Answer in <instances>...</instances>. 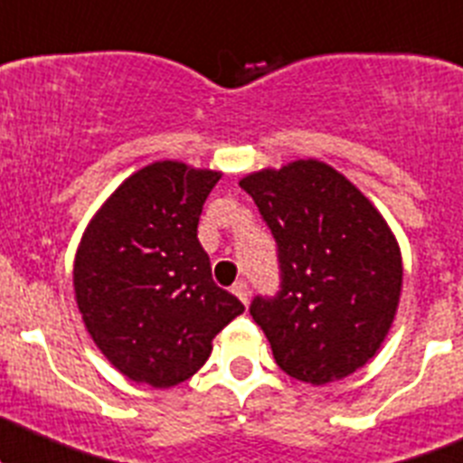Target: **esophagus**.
<instances>
[{"label": "esophagus", "mask_w": 463, "mask_h": 463, "mask_svg": "<svg viewBox=\"0 0 463 463\" xmlns=\"http://www.w3.org/2000/svg\"><path fill=\"white\" fill-rule=\"evenodd\" d=\"M232 294H235L244 305L249 303V285H246L244 280H237L235 285H232Z\"/></svg>", "instance_id": "1"}]
</instances>
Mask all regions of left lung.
<instances>
[{
    "instance_id": "1",
    "label": "left lung",
    "mask_w": 463,
    "mask_h": 463,
    "mask_svg": "<svg viewBox=\"0 0 463 463\" xmlns=\"http://www.w3.org/2000/svg\"><path fill=\"white\" fill-rule=\"evenodd\" d=\"M278 241L282 289L255 298L250 317L289 378L323 387L380 351L396 318L402 255L380 210L317 158L246 174Z\"/></svg>"
}]
</instances>
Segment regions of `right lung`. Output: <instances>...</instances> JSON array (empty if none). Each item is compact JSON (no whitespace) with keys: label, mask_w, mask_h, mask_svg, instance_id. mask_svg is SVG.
<instances>
[{"label":"right lung","mask_w":463,"mask_h":463,"mask_svg":"<svg viewBox=\"0 0 463 463\" xmlns=\"http://www.w3.org/2000/svg\"><path fill=\"white\" fill-rule=\"evenodd\" d=\"M222 172L181 160L137 169L92 214L74 255L85 330L122 375L169 389L190 380L213 339L244 312L214 285L196 237Z\"/></svg>","instance_id":"add662e5"}]
</instances>
